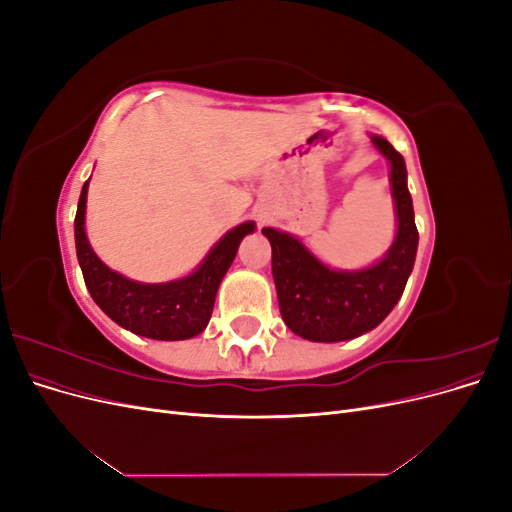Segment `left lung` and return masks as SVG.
Here are the masks:
<instances>
[{"label": "left lung", "instance_id": "left-lung-1", "mask_svg": "<svg viewBox=\"0 0 512 512\" xmlns=\"http://www.w3.org/2000/svg\"><path fill=\"white\" fill-rule=\"evenodd\" d=\"M371 143L391 164L397 235L386 256L361 271L329 269L288 232L262 228L271 241L273 282L288 329L309 342H344L359 337L391 314L414 267L418 230L408 173L401 153L382 136Z\"/></svg>", "mask_w": 512, "mask_h": 512}]
</instances>
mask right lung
Wrapping results in <instances>:
<instances>
[{
  "label": "right lung",
  "instance_id": "1",
  "mask_svg": "<svg viewBox=\"0 0 512 512\" xmlns=\"http://www.w3.org/2000/svg\"><path fill=\"white\" fill-rule=\"evenodd\" d=\"M87 188L89 181L83 185L79 209H76L74 239L91 299L119 327L149 339L177 342V339H190L203 333L209 324L222 277L235 260L241 239L254 232V222L239 224L226 232L213 245L203 265L188 277L166 284H141L108 269L91 250L85 235Z\"/></svg>",
  "mask_w": 512,
  "mask_h": 512
}]
</instances>
